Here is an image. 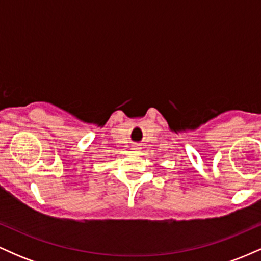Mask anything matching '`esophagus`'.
<instances>
[{"mask_svg":"<svg viewBox=\"0 0 261 261\" xmlns=\"http://www.w3.org/2000/svg\"><path fill=\"white\" fill-rule=\"evenodd\" d=\"M140 147H139V145H137V143H135V145L133 146V149H135V151H137V149H139Z\"/></svg>","mask_w":261,"mask_h":261,"instance_id":"esophagus-1","label":"esophagus"}]
</instances>
